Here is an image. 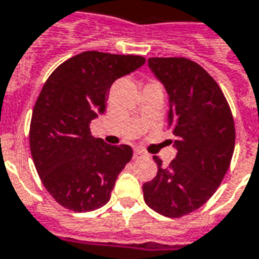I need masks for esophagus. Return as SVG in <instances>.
Listing matches in <instances>:
<instances>
[{"label":"esophagus","mask_w":259,"mask_h":259,"mask_svg":"<svg viewBox=\"0 0 259 259\" xmlns=\"http://www.w3.org/2000/svg\"><path fill=\"white\" fill-rule=\"evenodd\" d=\"M144 155H146V152L143 151V150H140V148H136L135 152H133V158H135V159H139V158L144 157Z\"/></svg>","instance_id":"34e87169"}]
</instances>
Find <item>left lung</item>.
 <instances>
[{
	"mask_svg": "<svg viewBox=\"0 0 259 259\" xmlns=\"http://www.w3.org/2000/svg\"><path fill=\"white\" fill-rule=\"evenodd\" d=\"M148 68L168 93V126L176 158L169 166L154 157L157 176L143 185L154 211L180 218L217 191L234 151V122L228 101L205 69L187 58H150Z\"/></svg>",
	"mask_w": 259,
	"mask_h": 259,
	"instance_id": "1",
	"label": "left lung"
}]
</instances>
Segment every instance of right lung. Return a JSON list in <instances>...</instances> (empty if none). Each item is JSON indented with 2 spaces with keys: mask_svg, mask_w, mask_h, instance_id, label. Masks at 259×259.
Returning a JSON list of instances; mask_svg holds the SVG:
<instances>
[{
  "mask_svg": "<svg viewBox=\"0 0 259 259\" xmlns=\"http://www.w3.org/2000/svg\"><path fill=\"white\" fill-rule=\"evenodd\" d=\"M144 64L139 55L85 51L59 65L42 87L31 116V157L44 187L70 211L105 205L133 157L130 146L93 137L90 123L105 112L113 81Z\"/></svg>",
  "mask_w": 259,
  "mask_h": 259,
  "instance_id": "right-lung-1",
  "label": "right lung"
}]
</instances>
